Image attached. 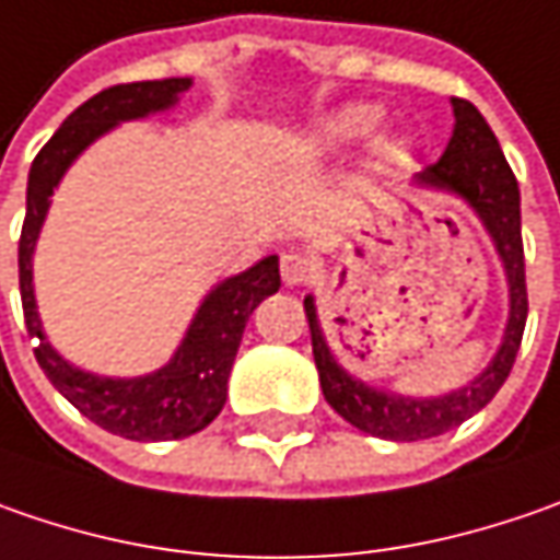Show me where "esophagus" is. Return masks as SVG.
<instances>
[{"label":"esophagus","mask_w":560,"mask_h":560,"mask_svg":"<svg viewBox=\"0 0 560 560\" xmlns=\"http://www.w3.org/2000/svg\"><path fill=\"white\" fill-rule=\"evenodd\" d=\"M281 279L284 284H304L313 279V259L301 250H284L281 254Z\"/></svg>","instance_id":"34e87169"}]
</instances>
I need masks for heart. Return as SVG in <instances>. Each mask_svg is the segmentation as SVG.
<instances>
[{"label":"heart","mask_w":560,"mask_h":560,"mask_svg":"<svg viewBox=\"0 0 560 560\" xmlns=\"http://www.w3.org/2000/svg\"><path fill=\"white\" fill-rule=\"evenodd\" d=\"M382 121V112L376 106H366V103H351V106H341V109L328 112L323 115L313 128H310V150L313 153H341L353 143L366 140L373 135ZM407 140L404 137H382L376 147H373V156H370V165L373 172H398L404 162H407Z\"/></svg>","instance_id":"1"}]
</instances>
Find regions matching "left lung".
<instances>
[{
	"label": "left lung",
	"mask_w": 560,
	"mask_h": 560,
	"mask_svg": "<svg viewBox=\"0 0 560 560\" xmlns=\"http://www.w3.org/2000/svg\"><path fill=\"white\" fill-rule=\"evenodd\" d=\"M451 106H454V135H451L442 159L417 175V184L464 197L495 241V250H499L504 276H508L511 310H508L501 348L492 357V363L464 388H457L451 395H439V398H404V395L382 392V388L353 378L331 357L319 319H316V304H313V298H304L310 338H313V360L319 370V385H323L326 401L335 407L338 417H345L360 432L392 439V442H420V439L442 435L464 420H470L474 413H479L492 401L514 366V357L521 351L526 310H529L526 306V272H523L517 178L501 153L499 137L492 135V128L486 125V118L479 115L474 103L454 96Z\"/></svg>",
	"instance_id": "obj_1"
}]
</instances>
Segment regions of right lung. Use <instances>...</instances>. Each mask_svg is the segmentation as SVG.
Returning <instances> with one entry per match:
<instances>
[{
    "label": "right lung",
    "mask_w": 560,
    "mask_h": 560,
    "mask_svg": "<svg viewBox=\"0 0 560 560\" xmlns=\"http://www.w3.org/2000/svg\"><path fill=\"white\" fill-rule=\"evenodd\" d=\"M187 86L190 78H165L118 84L90 96L84 106H78L61 121V128L39 150L27 175V215L18 241V281L27 335L39 341L34 348L39 370L86 420L131 442L187 439L219 417L229 398V373L234 353L241 348L244 326L259 301L279 291V256H266L247 272L215 284L203 298L175 357L162 370L135 378H106L71 366L46 341L34 298V247L49 209V197L59 187L68 165L118 121L147 118L153 112L175 106Z\"/></svg>",
    "instance_id": "right-lung-1"
}]
</instances>
